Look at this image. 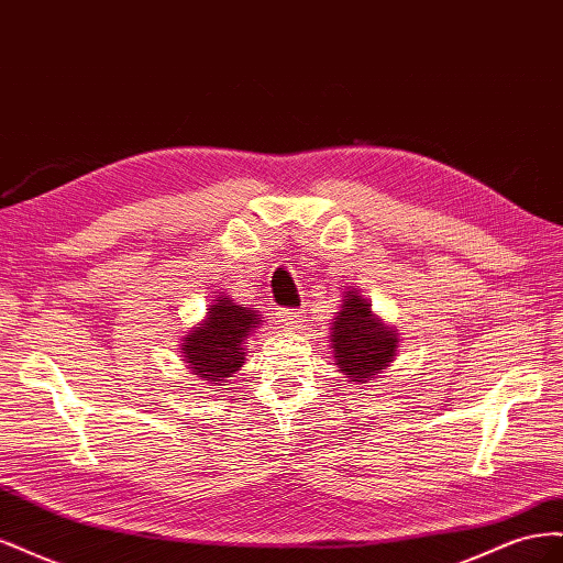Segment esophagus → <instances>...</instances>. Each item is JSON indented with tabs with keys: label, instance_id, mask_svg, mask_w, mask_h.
<instances>
[{
	"label": "esophagus",
	"instance_id": "esophagus-1",
	"mask_svg": "<svg viewBox=\"0 0 563 563\" xmlns=\"http://www.w3.org/2000/svg\"><path fill=\"white\" fill-rule=\"evenodd\" d=\"M277 317H279V321L284 323L286 329H298V321H300L302 312H300V310H288V308H282V310L277 312Z\"/></svg>",
	"mask_w": 563,
	"mask_h": 563
}]
</instances>
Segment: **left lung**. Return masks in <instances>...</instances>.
<instances>
[{"label":"left lung","mask_w":563,"mask_h":563,"mask_svg":"<svg viewBox=\"0 0 563 563\" xmlns=\"http://www.w3.org/2000/svg\"><path fill=\"white\" fill-rule=\"evenodd\" d=\"M397 343V333L371 314V302L356 296V291H347L343 310L333 321L331 338L340 371L352 383H366L395 360Z\"/></svg>","instance_id":"8db88e82"}]
</instances>
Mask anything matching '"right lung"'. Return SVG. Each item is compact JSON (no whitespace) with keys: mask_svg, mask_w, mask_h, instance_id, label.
<instances>
[{"mask_svg":"<svg viewBox=\"0 0 563 563\" xmlns=\"http://www.w3.org/2000/svg\"><path fill=\"white\" fill-rule=\"evenodd\" d=\"M255 323H261V314L253 308H240L230 298H220L209 308L203 323L185 338V364L195 371L197 378H207L216 385L232 378V373L244 364L246 338Z\"/></svg>","mask_w":563,"mask_h":563,"instance_id":"obj_1","label":"right lung"}]
</instances>
